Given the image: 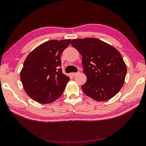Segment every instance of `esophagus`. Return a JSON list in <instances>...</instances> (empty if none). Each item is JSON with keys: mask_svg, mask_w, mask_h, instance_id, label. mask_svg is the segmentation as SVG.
<instances>
[{"mask_svg": "<svg viewBox=\"0 0 146 146\" xmlns=\"http://www.w3.org/2000/svg\"><path fill=\"white\" fill-rule=\"evenodd\" d=\"M78 73H80V72H77V73H71V76H76V75H77V74H78Z\"/></svg>", "mask_w": 146, "mask_h": 146, "instance_id": "esophagus-1", "label": "esophagus"}]
</instances>
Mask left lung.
I'll return each mask as SVG.
<instances>
[{
	"label": "left lung",
	"mask_w": 146,
	"mask_h": 146,
	"mask_svg": "<svg viewBox=\"0 0 146 146\" xmlns=\"http://www.w3.org/2000/svg\"><path fill=\"white\" fill-rule=\"evenodd\" d=\"M71 45L82 56L87 81L82 86L86 95L97 101L110 100L124 83L126 65L117 49L95 38L73 39Z\"/></svg>",
	"instance_id": "1"
}]
</instances>
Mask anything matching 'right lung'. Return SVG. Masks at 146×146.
I'll list each match as a JSON object with an SVG mask.
<instances>
[{
    "mask_svg": "<svg viewBox=\"0 0 146 146\" xmlns=\"http://www.w3.org/2000/svg\"><path fill=\"white\" fill-rule=\"evenodd\" d=\"M70 42V39L47 41L27 56L20 77L33 100L49 104L62 95L70 78L62 71L60 55Z\"/></svg>",
    "mask_w": 146,
    "mask_h": 146,
    "instance_id": "1",
    "label": "right lung"
}]
</instances>
